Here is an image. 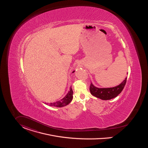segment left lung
I'll use <instances>...</instances> for the list:
<instances>
[{
  "instance_id": "left-lung-1",
  "label": "left lung",
  "mask_w": 148,
  "mask_h": 148,
  "mask_svg": "<svg viewBox=\"0 0 148 148\" xmlns=\"http://www.w3.org/2000/svg\"><path fill=\"white\" fill-rule=\"evenodd\" d=\"M126 80L127 77L118 86L108 88H99L91 83L90 86V93L94 97L104 100L114 98L123 90L126 83Z\"/></svg>"
}]
</instances>
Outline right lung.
Returning <instances> with one entry per match:
<instances>
[{
  "label": "right lung",
  "instance_id": "add662e5",
  "mask_svg": "<svg viewBox=\"0 0 148 148\" xmlns=\"http://www.w3.org/2000/svg\"><path fill=\"white\" fill-rule=\"evenodd\" d=\"M75 72V71L72 72V73ZM73 99V91L72 88L71 87L69 89V91L67 94V95L62 99L56 102L51 103H49L50 106L52 107H63L69 104Z\"/></svg>",
  "mask_w": 148,
  "mask_h": 148
}]
</instances>
